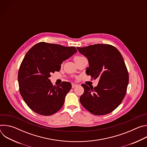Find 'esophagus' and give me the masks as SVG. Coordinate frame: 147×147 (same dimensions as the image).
Segmentation results:
<instances>
[{
    "mask_svg": "<svg viewBox=\"0 0 147 147\" xmlns=\"http://www.w3.org/2000/svg\"><path fill=\"white\" fill-rule=\"evenodd\" d=\"M71 86H72V88H74L75 87L77 86V84H75V83H72Z\"/></svg>",
    "mask_w": 147,
    "mask_h": 147,
    "instance_id": "34e87169",
    "label": "esophagus"
}]
</instances>
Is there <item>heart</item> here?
Returning a JSON list of instances; mask_svg holds the SVG:
<instances>
[{"label":"heart","instance_id":"1","mask_svg":"<svg viewBox=\"0 0 147 147\" xmlns=\"http://www.w3.org/2000/svg\"><path fill=\"white\" fill-rule=\"evenodd\" d=\"M81 57H82V56H75V57H74V61H76V60H77L80 59V58H81Z\"/></svg>","mask_w":147,"mask_h":147}]
</instances>
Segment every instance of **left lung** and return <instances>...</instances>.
I'll return each instance as SVG.
<instances>
[{
	"label": "left lung",
	"instance_id": "left-lung-1",
	"mask_svg": "<svg viewBox=\"0 0 147 147\" xmlns=\"http://www.w3.org/2000/svg\"><path fill=\"white\" fill-rule=\"evenodd\" d=\"M88 60L86 74L99 78L96 87L81 86L84 89L80 101L87 111L95 115L108 114L117 108L127 91L129 73L120 52L108 44H95L77 47Z\"/></svg>",
	"mask_w": 147,
	"mask_h": 147
}]
</instances>
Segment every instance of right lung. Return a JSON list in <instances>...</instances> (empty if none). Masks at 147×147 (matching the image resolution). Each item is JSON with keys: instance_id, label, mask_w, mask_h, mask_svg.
Here are the masks:
<instances>
[{"instance_id": "1", "label": "right lung", "mask_w": 147, "mask_h": 147, "mask_svg": "<svg viewBox=\"0 0 147 147\" xmlns=\"http://www.w3.org/2000/svg\"><path fill=\"white\" fill-rule=\"evenodd\" d=\"M77 52L74 47L48 44L44 42L33 46L26 53L18 73L21 95L28 107L35 113L52 115L64 104L71 88L69 82L53 86L51 74L60 70L63 61Z\"/></svg>"}]
</instances>
